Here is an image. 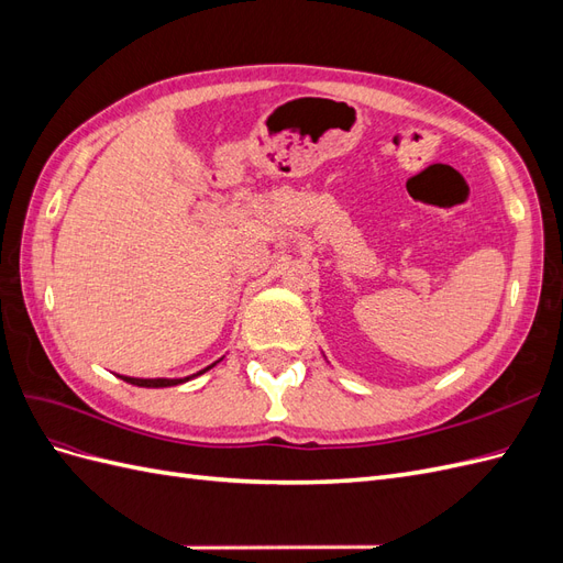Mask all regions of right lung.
Listing matches in <instances>:
<instances>
[{"label":"right lung","mask_w":563,"mask_h":563,"mask_svg":"<svg viewBox=\"0 0 563 563\" xmlns=\"http://www.w3.org/2000/svg\"><path fill=\"white\" fill-rule=\"evenodd\" d=\"M216 364H211L209 368H213ZM209 368H203V371H209ZM203 371H199V373H203ZM197 373V376H199ZM122 380H126V383H131V385H139V387H172V385H180V383H185V380H190V378H195V376H190V378H126V376H119Z\"/></svg>","instance_id":"obj_1"}]
</instances>
